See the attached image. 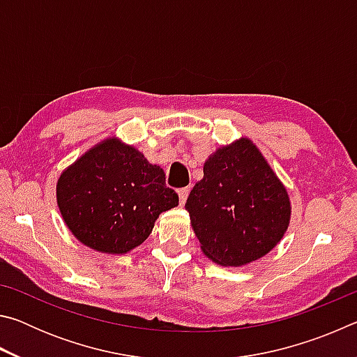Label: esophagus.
<instances>
[{
  "instance_id": "obj_1",
  "label": "esophagus",
  "mask_w": 357,
  "mask_h": 357,
  "mask_svg": "<svg viewBox=\"0 0 357 357\" xmlns=\"http://www.w3.org/2000/svg\"><path fill=\"white\" fill-rule=\"evenodd\" d=\"M189 187H184V189H179L178 190V197H179V203L181 204H184L185 203V200H187V197H189Z\"/></svg>"
}]
</instances>
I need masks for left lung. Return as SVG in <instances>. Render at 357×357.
<instances>
[{"instance_id": "obj_1", "label": "left lung", "mask_w": 357, "mask_h": 357, "mask_svg": "<svg viewBox=\"0 0 357 357\" xmlns=\"http://www.w3.org/2000/svg\"><path fill=\"white\" fill-rule=\"evenodd\" d=\"M185 209L204 255L233 268L273 250L291 217L287 187L247 137L208 157Z\"/></svg>"}]
</instances>
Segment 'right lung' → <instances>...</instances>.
<instances>
[{
    "label": "right lung",
    "instance_id": "1",
    "mask_svg": "<svg viewBox=\"0 0 357 357\" xmlns=\"http://www.w3.org/2000/svg\"><path fill=\"white\" fill-rule=\"evenodd\" d=\"M56 203L70 233L89 249L123 255L146 241L159 214L178 206L165 173L116 137L88 149L61 173Z\"/></svg>",
    "mask_w": 357,
    "mask_h": 357
}]
</instances>
